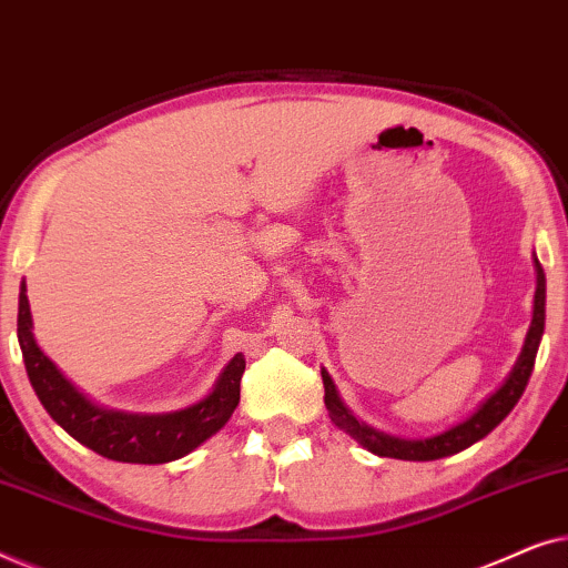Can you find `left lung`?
<instances>
[{
    "mask_svg": "<svg viewBox=\"0 0 568 568\" xmlns=\"http://www.w3.org/2000/svg\"><path fill=\"white\" fill-rule=\"evenodd\" d=\"M535 271H538V290H535V310H532V323L527 331L523 354L515 364V369L509 372L507 383L488 398L470 418H465L463 424L453 426V429L437 434L429 439H398L390 434H383L372 426L362 424L344 403H341L336 385L328 377V372L323 369V387H325V408H328L331 422L341 426L346 434L359 442L362 447H367L369 453L379 457H398V460H439V457L455 455L460 449L476 445L478 439H484L488 432H494L504 418L509 416V410L517 406V400L523 398L527 379L532 375L535 367V354H538L542 328H546V274H542L540 261L535 258Z\"/></svg>",
    "mask_w": 568,
    "mask_h": 568,
    "instance_id": "left-lung-1",
    "label": "left lung"
}]
</instances>
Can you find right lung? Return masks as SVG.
<instances>
[{"mask_svg":"<svg viewBox=\"0 0 568 568\" xmlns=\"http://www.w3.org/2000/svg\"><path fill=\"white\" fill-rule=\"evenodd\" d=\"M30 321L26 284L20 290L18 305V338L30 385L61 429L90 447L92 453L119 463L158 465L189 455L201 442H206L227 424L240 403V377L245 372L243 354L232 356L224 367L220 383L196 406L175 410V414L139 416L105 410L90 403L69 379L61 375L49 356L38 348Z\"/></svg>","mask_w":568,"mask_h":568,"instance_id":"right-lung-1","label":"right lung"}]
</instances>
